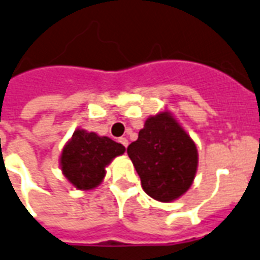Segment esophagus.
Returning a JSON list of instances; mask_svg holds the SVG:
<instances>
[{
    "label": "esophagus",
    "mask_w": 260,
    "mask_h": 260,
    "mask_svg": "<svg viewBox=\"0 0 260 260\" xmlns=\"http://www.w3.org/2000/svg\"><path fill=\"white\" fill-rule=\"evenodd\" d=\"M119 141H120V144H121V145H123V147H128V140H126L125 137H121V139H119Z\"/></svg>",
    "instance_id": "obj_1"
}]
</instances>
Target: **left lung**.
Here are the masks:
<instances>
[{
	"mask_svg": "<svg viewBox=\"0 0 260 260\" xmlns=\"http://www.w3.org/2000/svg\"><path fill=\"white\" fill-rule=\"evenodd\" d=\"M126 153L140 176L144 191L154 200H177L193 184L197 148L169 112L150 116Z\"/></svg>",
	"mask_w": 260,
	"mask_h": 260,
	"instance_id": "1",
	"label": "left lung"
}]
</instances>
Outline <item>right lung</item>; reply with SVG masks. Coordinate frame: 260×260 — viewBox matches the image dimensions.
Wrapping results in <instances>:
<instances>
[{
	"mask_svg": "<svg viewBox=\"0 0 260 260\" xmlns=\"http://www.w3.org/2000/svg\"><path fill=\"white\" fill-rule=\"evenodd\" d=\"M121 144L110 137H100L93 132L76 129L64 145L60 168L64 177L80 190L96 187L106 176L104 168L116 156L124 153Z\"/></svg>",
	"mask_w": 260,
	"mask_h": 260,
	"instance_id": "obj_1",
	"label": "right lung"
}]
</instances>
